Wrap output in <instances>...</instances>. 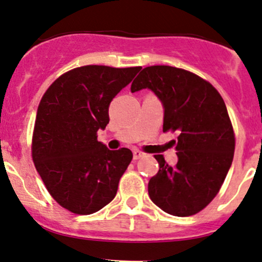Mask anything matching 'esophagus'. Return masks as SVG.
I'll return each instance as SVG.
<instances>
[{
	"mask_svg": "<svg viewBox=\"0 0 262 262\" xmlns=\"http://www.w3.org/2000/svg\"><path fill=\"white\" fill-rule=\"evenodd\" d=\"M144 156H145V154L143 153V152H140V150H138V149H134L133 150V159H134V161L143 158V157H144Z\"/></svg>",
	"mask_w": 262,
	"mask_h": 262,
	"instance_id": "esophagus-1",
	"label": "esophagus"
}]
</instances>
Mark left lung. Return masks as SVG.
<instances>
[{
  "mask_svg": "<svg viewBox=\"0 0 262 262\" xmlns=\"http://www.w3.org/2000/svg\"><path fill=\"white\" fill-rule=\"evenodd\" d=\"M149 89L164 109L163 132L178 134V162L168 166L162 154L159 170L148 183L150 200L178 217L192 216L216 197L232 164L235 136L227 108L216 89L196 74L173 66L143 69L132 93Z\"/></svg>",
  "mask_w": 262,
  "mask_h": 262,
  "instance_id": "obj_1",
  "label": "left lung"
}]
</instances>
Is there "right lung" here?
<instances>
[{"instance_id": "add662e5", "label": "right lung", "mask_w": 262, "mask_h": 262, "mask_svg": "<svg viewBox=\"0 0 262 262\" xmlns=\"http://www.w3.org/2000/svg\"><path fill=\"white\" fill-rule=\"evenodd\" d=\"M140 69L76 68L52 82L41 99L32 159L52 198L73 213H94L117 194L133 153L108 149L96 132L105 129L110 103Z\"/></svg>"}]
</instances>
